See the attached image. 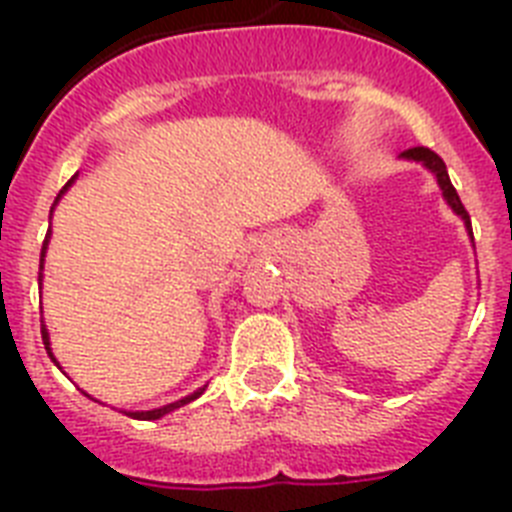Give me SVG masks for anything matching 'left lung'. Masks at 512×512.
I'll return each instance as SVG.
<instances>
[{"label":"left lung","instance_id":"8db88e82","mask_svg":"<svg viewBox=\"0 0 512 512\" xmlns=\"http://www.w3.org/2000/svg\"><path fill=\"white\" fill-rule=\"evenodd\" d=\"M402 159H412V162L425 164V167H428V170L433 172L435 180H438V185H441L443 198H446V203L453 208V213H459L461 219H464L466 229H469V234H471L469 213H466V208H464V203H461V198H459V193H456V188H453V185H451V177H448L446 164H443V159L438 157L435 151H430L428 146H415V149L402 151Z\"/></svg>","mask_w":512,"mask_h":512}]
</instances>
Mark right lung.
Returning <instances> with one entry per match:
<instances>
[{"label":"right lung","instance_id":"1","mask_svg":"<svg viewBox=\"0 0 512 512\" xmlns=\"http://www.w3.org/2000/svg\"><path fill=\"white\" fill-rule=\"evenodd\" d=\"M74 177H77V175H74ZM74 177H71V180L66 182L64 190H61V193H59V198L66 193V190L71 188V182H74ZM59 198H56V203H59ZM56 203H53V206H56ZM51 211H53V208H51ZM48 239H51V229H48L46 242H43V250H41V270H43V257H46ZM41 278H43V275H38V281H41ZM41 335H43V345H46V353L51 355V361L56 363V366H59V361H56V358H53V353H51V337H48L46 324H41ZM203 391H206V386H203V389H198V391H193V394H188V397L177 399V402L164 404V407H159V410H149V412H126V415H128V417H136V420H159V417H164V415H167V412H175L177 407H182V404H188V402H193V399H198V397H201V394H203Z\"/></svg>","mask_w":512,"mask_h":512}]
</instances>
